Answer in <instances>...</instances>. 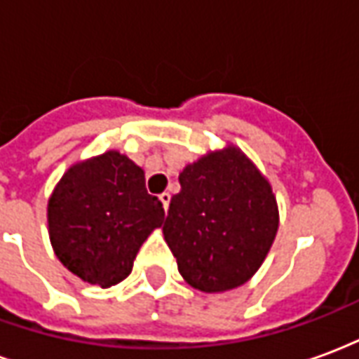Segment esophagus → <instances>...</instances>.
Wrapping results in <instances>:
<instances>
[{"label": "esophagus", "instance_id": "34e87169", "mask_svg": "<svg viewBox=\"0 0 359 359\" xmlns=\"http://www.w3.org/2000/svg\"><path fill=\"white\" fill-rule=\"evenodd\" d=\"M159 200H161V203H163V210H165V211L169 210V202H171V194H169V192H163V194L159 196Z\"/></svg>", "mask_w": 359, "mask_h": 359}]
</instances>
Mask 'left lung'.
<instances>
[{
  "mask_svg": "<svg viewBox=\"0 0 359 359\" xmlns=\"http://www.w3.org/2000/svg\"><path fill=\"white\" fill-rule=\"evenodd\" d=\"M163 234L179 273L202 292L244 285L264 264L278 229L275 194L241 149L226 146L187 165Z\"/></svg>",
  "mask_w": 359,
  "mask_h": 359,
  "instance_id": "1",
  "label": "left lung"
}]
</instances>
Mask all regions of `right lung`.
Listing matches in <instances>:
<instances>
[{
	"mask_svg": "<svg viewBox=\"0 0 359 359\" xmlns=\"http://www.w3.org/2000/svg\"><path fill=\"white\" fill-rule=\"evenodd\" d=\"M165 211L146 190L144 171L118 151L73 165L48 202L50 241L59 262L84 283L117 285Z\"/></svg>",
	"mask_w": 359,
	"mask_h": 359,
	"instance_id": "obj_1",
	"label": "right lung"
}]
</instances>
